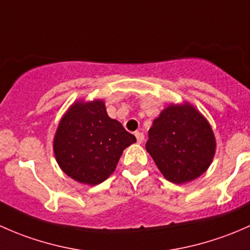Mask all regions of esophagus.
<instances>
[{
	"instance_id": "obj_1",
	"label": "esophagus",
	"mask_w": 250,
	"mask_h": 250,
	"mask_svg": "<svg viewBox=\"0 0 250 250\" xmlns=\"http://www.w3.org/2000/svg\"><path fill=\"white\" fill-rule=\"evenodd\" d=\"M136 138H137V143H142L144 141V135L142 132H135Z\"/></svg>"
}]
</instances>
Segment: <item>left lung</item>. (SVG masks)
<instances>
[{"label":"left lung","mask_w":250,"mask_h":250,"mask_svg":"<svg viewBox=\"0 0 250 250\" xmlns=\"http://www.w3.org/2000/svg\"><path fill=\"white\" fill-rule=\"evenodd\" d=\"M146 149L174 184L195 181L212 164L217 141L208 120L189 102L171 104L149 128Z\"/></svg>","instance_id":"8db88e82"}]
</instances>
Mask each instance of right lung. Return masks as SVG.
<instances>
[{
    "label": "right lung",
    "instance_id": "obj_1",
    "mask_svg": "<svg viewBox=\"0 0 250 250\" xmlns=\"http://www.w3.org/2000/svg\"><path fill=\"white\" fill-rule=\"evenodd\" d=\"M136 137L108 117L104 100L73 102L59 122L53 141L55 160L76 182L97 185L115 171Z\"/></svg>",
    "mask_w": 250,
    "mask_h": 250
}]
</instances>
